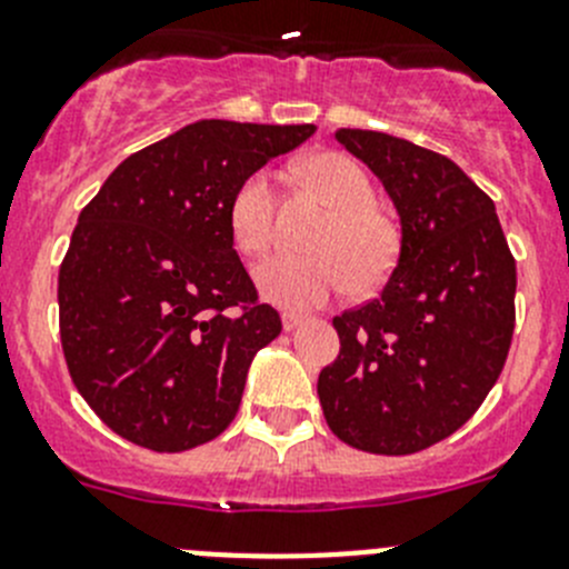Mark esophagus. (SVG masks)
I'll return each mask as SVG.
<instances>
[{
	"instance_id": "esophagus-1",
	"label": "esophagus",
	"mask_w": 569,
	"mask_h": 569,
	"mask_svg": "<svg viewBox=\"0 0 569 569\" xmlns=\"http://www.w3.org/2000/svg\"><path fill=\"white\" fill-rule=\"evenodd\" d=\"M280 320H283L286 331H295L297 326L303 322V315H297V311H283V315H280Z\"/></svg>"
}]
</instances>
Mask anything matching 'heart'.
I'll return each instance as SVG.
<instances>
[{
    "label": "heart",
    "instance_id": "obj_1",
    "mask_svg": "<svg viewBox=\"0 0 569 569\" xmlns=\"http://www.w3.org/2000/svg\"><path fill=\"white\" fill-rule=\"evenodd\" d=\"M306 187L329 203V218L309 240L315 254H280L258 269V286L269 300L289 309H311L355 283L377 289L399 254L397 223L373 203V183L355 158L315 152L297 163ZM274 183L252 172L229 198V234L240 254L263 258L274 243Z\"/></svg>",
    "mask_w": 569,
    "mask_h": 569
}]
</instances>
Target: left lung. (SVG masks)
<instances>
[{"label":"left lung","instance_id":"obj_1","mask_svg":"<svg viewBox=\"0 0 569 569\" xmlns=\"http://www.w3.org/2000/svg\"><path fill=\"white\" fill-rule=\"evenodd\" d=\"M335 138L382 181L402 243L380 297L335 317L340 355L317 393L337 439L406 457L459 431L499 380L516 260L493 201L450 158L373 130Z\"/></svg>","mask_w":569,"mask_h":569}]
</instances>
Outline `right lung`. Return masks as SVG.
<instances>
[{
  "instance_id": "obj_1",
  "label": "right lung",
  "mask_w": 569,
  "mask_h": 569,
  "mask_svg": "<svg viewBox=\"0 0 569 569\" xmlns=\"http://www.w3.org/2000/svg\"><path fill=\"white\" fill-rule=\"evenodd\" d=\"M311 132L196 121L132 152L81 209L59 269L61 351L110 431L158 453L227 431L280 335L232 247L229 198Z\"/></svg>"
}]
</instances>
